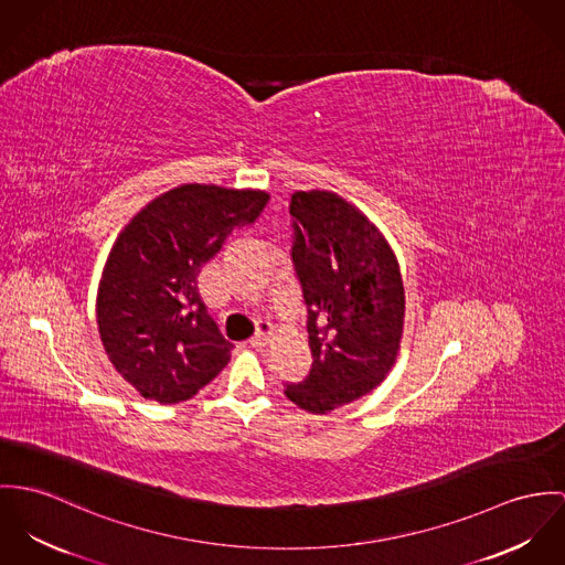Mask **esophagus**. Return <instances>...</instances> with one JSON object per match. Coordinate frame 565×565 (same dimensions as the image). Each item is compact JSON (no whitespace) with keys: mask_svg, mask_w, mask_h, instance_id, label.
Returning <instances> with one entry per match:
<instances>
[{"mask_svg":"<svg viewBox=\"0 0 565 565\" xmlns=\"http://www.w3.org/2000/svg\"><path fill=\"white\" fill-rule=\"evenodd\" d=\"M273 331H275V327H273L270 322H259V324H257V333L249 340V344L255 347V349H264V347L270 342Z\"/></svg>","mask_w":565,"mask_h":565,"instance_id":"34e87169","label":"esophagus"}]
</instances>
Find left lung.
I'll list each match as a JSON object with an SVG mask.
<instances>
[{"mask_svg":"<svg viewBox=\"0 0 565 565\" xmlns=\"http://www.w3.org/2000/svg\"><path fill=\"white\" fill-rule=\"evenodd\" d=\"M290 214L313 362L310 375L284 392L310 414H329L373 392L392 371L405 290L383 234L340 194L297 190Z\"/></svg>","mask_w":565,"mask_h":565,"instance_id":"obj_1","label":"left lung"}]
</instances>
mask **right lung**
Here are the masks:
<instances>
[{
  "label": "right lung",
  "mask_w": 565,
  "mask_h": 565,
  "mask_svg": "<svg viewBox=\"0 0 565 565\" xmlns=\"http://www.w3.org/2000/svg\"><path fill=\"white\" fill-rule=\"evenodd\" d=\"M266 201L264 190L182 184L151 199L115 241L97 324L110 364L142 398L189 401L227 366L234 344L205 310L196 277Z\"/></svg>",
  "instance_id": "obj_1"
}]
</instances>
